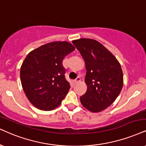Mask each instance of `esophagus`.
Returning <instances> with one entry per match:
<instances>
[{
    "label": "esophagus",
    "instance_id": "obj_1",
    "mask_svg": "<svg viewBox=\"0 0 146 146\" xmlns=\"http://www.w3.org/2000/svg\"><path fill=\"white\" fill-rule=\"evenodd\" d=\"M80 80H81V78L79 77H77L76 79H75V81H74V82L75 83V84H76V83H77V82H80Z\"/></svg>",
    "mask_w": 146,
    "mask_h": 146
}]
</instances>
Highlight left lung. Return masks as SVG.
Wrapping results in <instances>:
<instances>
[{
    "mask_svg": "<svg viewBox=\"0 0 146 146\" xmlns=\"http://www.w3.org/2000/svg\"><path fill=\"white\" fill-rule=\"evenodd\" d=\"M73 44L85 60L88 89L80 97L82 104L92 112L102 111L119 95L123 86L121 64L113 54L96 40L82 38Z\"/></svg>",
    "mask_w": 146,
    "mask_h": 146,
    "instance_id": "left-lung-1",
    "label": "left lung"
}]
</instances>
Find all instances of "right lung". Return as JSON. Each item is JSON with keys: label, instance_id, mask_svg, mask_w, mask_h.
I'll return each mask as SVG.
<instances>
[{"label": "right lung", "instance_id": "right-lung-1", "mask_svg": "<svg viewBox=\"0 0 146 146\" xmlns=\"http://www.w3.org/2000/svg\"><path fill=\"white\" fill-rule=\"evenodd\" d=\"M74 50L68 42H53L30 52L25 58L20 70L21 85L37 108L52 110L65 98L71 86L62 61Z\"/></svg>", "mask_w": 146, "mask_h": 146}]
</instances>
